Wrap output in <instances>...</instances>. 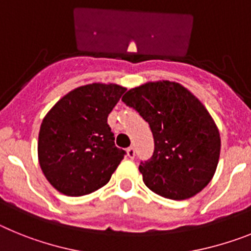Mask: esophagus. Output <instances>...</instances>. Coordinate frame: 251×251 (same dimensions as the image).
I'll return each instance as SVG.
<instances>
[{
    "instance_id": "obj_1",
    "label": "esophagus",
    "mask_w": 251,
    "mask_h": 251,
    "mask_svg": "<svg viewBox=\"0 0 251 251\" xmlns=\"http://www.w3.org/2000/svg\"><path fill=\"white\" fill-rule=\"evenodd\" d=\"M126 152H127V156L130 159H134L135 158V148L134 147H130L127 148V150H126Z\"/></svg>"
}]
</instances>
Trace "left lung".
I'll use <instances>...</instances> for the list:
<instances>
[{
	"instance_id": "1",
	"label": "left lung",
	"mask_w": 251,
	"mask_h": 251,
	"mask_svg": "<svg viewBox=\"0 0 251 251\" xmlns=\"http://www.w3.org/2000/svg\"><path fill=\"white\" fill-rule=\"evenodd\" d=\"M123 101L139 112L154 136L152 156L139 171L145 186L169 200H187L211 182L219 164L221 139L202 102L171 80L128 89Z\"/></svg>"
}]
</instances>
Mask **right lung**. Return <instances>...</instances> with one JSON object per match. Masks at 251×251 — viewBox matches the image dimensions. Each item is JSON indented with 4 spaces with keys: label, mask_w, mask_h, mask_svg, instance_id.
Segmentation results:
<instances>
[{
    "label": "right lung",
    "mask_w": 251,
    "mask_h": 251,
    "mask_svg": "<svg viewBox=\"0 0 251 251\" xmlns=\"http://www.w3.org/2000/svg\"><path fill=\"white\" fill-rule=\"evenodd\" d=\"M125 91L115 83L80 86L45 115L38 158L45 178L56 191L79 197L111 179L126 151L115 147L107 117Z\"/></svg>",
    "instance_id": "1"
}]
</instances>
